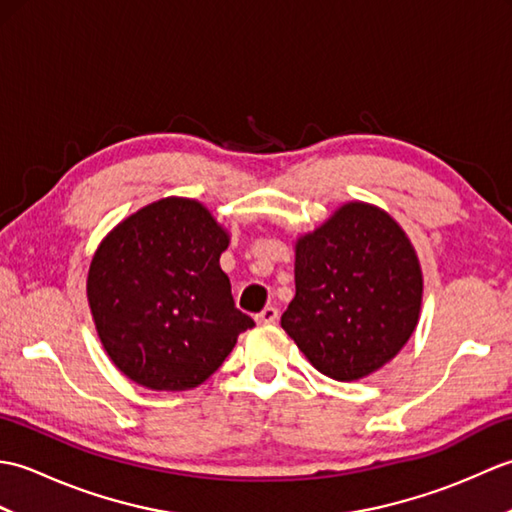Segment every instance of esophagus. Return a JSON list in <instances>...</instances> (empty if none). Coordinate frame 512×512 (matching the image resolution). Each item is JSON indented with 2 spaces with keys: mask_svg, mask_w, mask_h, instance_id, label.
Instances as JSON below:
<instances>
[{
  "mask_svg": "<svg viewBox=\"0 0 512 512\" xmlns=\"http://www.w3.org/2000/svg\"><path fill=\"white\" fill-rule=\"evenodd\" d=\"M277 319H279V310L273 308V306H266V308L255 317V321L262 323V325H270V323H275Z\"/></svg>",
  "mask_w": 512,
  "mask_h": 512,
  "instance_id": "esophagus-1",
  "label": "esophagus"
}]
</instances>
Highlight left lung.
I'll use <instances>...</instances> for the list:
<instances>
[{
	"label": "left lung",
	"mask_w": 512,
	"mask_h": 512,
	"mask_svg": "<svg viewBox=\"0 0 512 512\" xmlns=\"http://www.w3.org/2000/svg\"><path fill=\"white\" fill-rule=\"evenodd\" d=\"M295 299L281 328L314 369L341 383L378 372L420 319L422 268L387 211L345 202L295 242Z\"/></svg>",
	"instance_id": "1"
}]
</instances>
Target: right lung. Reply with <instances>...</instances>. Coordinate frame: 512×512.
<instances>
[{
    "instance_id": "obj_1",
    "label": "right lung",
    "mask_w": 512,
    "mask_h": 512,
    "mask_svg": "<svg viewBox=\"0 0 512 512\" xmlns=\"http://www.w3.org/2000/svg\"><path fill=\"white\" fill-rule=\"evenodd\" d=\"M228 242L202 202L176 195L103 237L88 270V303L107 356L129 380L154 391L198 387L253 328L220 268Z\"/></svg>"
}]
</instances>
